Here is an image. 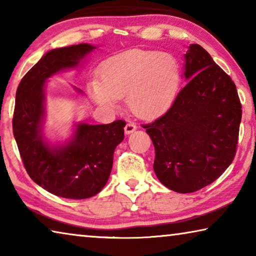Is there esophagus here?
I'll list each match as a JSON object with an SVG mask.
<instances>
[{"instance_id":"1","label":"esophagus","mask_w":256,"mask_h":256,"mask_svg":"<svg viewBox=\"0 0 256 256\" xmlns=\"http://www.w3.org/2000/svg\"><path fill=\"white\" fill-rule=\"evenodd\" d=\"M136 130V125L133 124V123H128L126 125H125L124 128V132L125 134H131L132 132H134Z\"/></svg>"}]
</instances>
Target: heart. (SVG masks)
<instances>
[{
    "label": "heart",
    "mask_w": 256,
    "mask_h": 256,
    "mask_svg": "<svg viewBox=\"0 0 256 256\" xmlns=\"http://www.w3.org/2000/svg\"><path fill=\"white\" fill-rule=\"evenodd\" d=\"M180 81V66L172 55L131 50L106 60L100 80L88 82V92L99 106L110 110L126 96L128 108L136 118L154 120L170 107Z\"/></svg>",
    "instance_id": "1"
}]
</instances>
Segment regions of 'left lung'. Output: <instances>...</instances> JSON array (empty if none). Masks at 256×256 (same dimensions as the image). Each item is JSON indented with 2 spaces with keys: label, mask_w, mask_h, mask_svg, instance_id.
<instances>
[{
  "label": "left lung",
  "mask_w": 256,
  "mask_h": 256,
  "mask_svg": "<svg viewBox=\"0 0 256 256\" xmlns=\"http://www.w3.org/2000/svg\"><path fill=\"white\" fill-rule=\"evenodd\" d=\"M184 60L188 84L162 118L144 128L154 146L158 180L175 192L192 193L232 162L242 105L230 76L203 47L190 44Z\"/></svg>",
  "instance_id": "1"
}]
</instances>
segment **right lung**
I'll use <instances>...</instances> for the list:
<instances>
[{"label":"right lung","mask_w":256,"mask_h":256,"mask_svg":"<svg viewBox=\"0 0 256 256\" xmlns=\"http://www.w3.org/2000/svg\"><path fill=\"white\" fill-rule=\"evenodd\" d=\"M96 48L84 42L47 52L22 78L16 94L12 126L26 170L47 192L73 200L96 196L106 185L125 122L76 123L68 141L52 144L42 133L46 81L60 71L79 68Z\"/></svg>","instance_id":"obj_1"}]
</instances>
